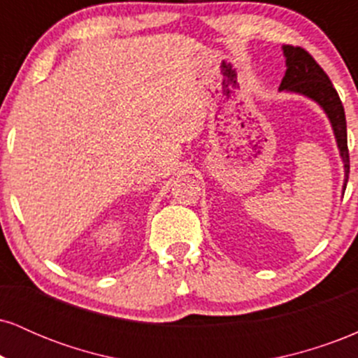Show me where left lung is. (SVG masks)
Here are the masks:
<instances>
[{
    "mask_svg": "<svg viewBox=\"0 0 358 358\" xmlns=\"http://www.w3.org/2000/svg\"><path fill=\"white\" fill-rule=\"evenodd\" d=\"M282 55L286 59V73L279 85V92L298 94V96L306 97V99L316 102L327 114L343 163L345 190L348 182V171H350V159H348L347 148V121H345V110L338 92L335 90L327 73L323 72V69L303 48L282 45Z\"/></svg>",
    "mask_w": 358,
    "mask_h": 358,
    "instance_id": "8db88e82",
    "label": "left lung"
}]
</instances>
